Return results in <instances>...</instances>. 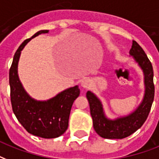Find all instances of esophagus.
I'll list each match as a JSON object with an SVG mask.
<instances>
[{
    "label": "esophagus",
    "instance_id": "obj_1",
    "mask_svg": "<svg viewBox=\"0 0 159 159\" xmlns=\"http://www.w3.org/2000/svg\"><path fill=\"white\" fill-rule=\"evenodd\" d=\"M90 85H91V80H89V79L85 78L81 81V86H82L83 88L88 89L90 87Z\"/></svg>",
    "mask_w": 159,
    "mask_h": 159
}]
</instances>
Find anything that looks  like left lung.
I'll use <instances>...</instances> for the list:
<instances>
[{
  "instance_id": "8db88e82",
  "label": "left lung",
  "mask_w": 159,
  "mask_h": 159,
  "mask_svg": "<svg viewBox=\"0 0 159 159\" xmlns=\"http://www.w3.org/2000/svg\"><path fill=\"white\" fill-rule=\"evenodd\" d=\"M129 54L139 64L144 74L145 94L143 100L135 111L128 116L110 120L104 115L103 106L99 99L90 91L86 93L90 108L91 117L93 119V129L100 137L104 139H121L137 131L146 121L153 102L154 84L152 64L144 50L135 40H133Z\"/></svg>"
}]
</instances>
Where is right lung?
<instances>
[{"instance_id": "obj_1", "label": "right lung", "mask_w": 159, "mask_h": 159, "mask_svg": "<svg viewBox=\"0 0 159 159\" xmlns=\"http://www.w3.org/2000/svg\"><path fill=\"white\" fill-rule=\"evenodd\" d=\"M48 31L47 30H40L20 45L10 68L9 83L12 110L20 124L27 132L35 136L54 139L62 135L68 129L71 107L80 95V89L75 86L47 101H36L25 91L17 73L20 51L25 45L32 38Z\"/></svg>"}]
</instances>
